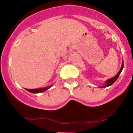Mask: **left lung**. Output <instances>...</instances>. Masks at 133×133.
Returning <instances> with one entry per match:
<instances>
[{
	"instance_id": "8db88e82",
	"label": "left lung",
	"mask_w": 133,
	"mask_h": 133,
	"mask_svg": "<svg viewBox=\"0 0 133 133\" xmlns=\"http://www.w3.org/2000/svg\"><path fill=\"white\" fill-rule=\"evenodd\" d=\"M123 66H124V64H123V62H122L121 69H120V70L118 71V72L117 73V75H116V76H115V77H112V78L107 80V81H106V84H105V86H104V87H101V88L107 87H109V86L112 85V84L115 83V81H117V78H118V76H119V75L121 74V72H122V70H123Z\"/></svg>"
}]
</instances>
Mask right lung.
<instances>
[{"mask_svg": "<svg viewBox=\"0 0 133 133\" xmlns=\"http://www.w3.org/2000/svg\"><path fill=\"white\" fill-rule=\"evenodd\" d=\"M50 87H48L41 88V89H26V90H28L29 92H32V93H39V92H43L47 89H49Z\"/></svg>", "mask_w": 133, "mask_h": 133, "instance_id": "add662e5", "label": "right lung"}]
</instances>
